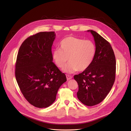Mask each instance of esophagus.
Here are the masks:
<instances>
[{"instance_id":"obj_1","label":"esophagus","mask_w":131,"mask_h":131,"mask_svg":"<svg viewBox=\"0 0 131 131\" xmlns=\"http://www.w3.org/2000/svg\"><path fill=\"white\" fill-rule=\"evenodd\" d=\"M66 77H67V80H69L71 79H72V77L70 76L69 75H66Z\"/></svg>"}]
</instances>
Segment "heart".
<instances>
[{
	"mask_svg": "<svg viewBox=\"0 0 131 131\" xmlns=\"http://www.w3.org/2000/svg\"><path fill=\"white\" fill-rule=\"evenodd\" d=\"M96 52V46L92 41L69 36L59 43V49L53 50L52 59L59 68L64 67L68 59L69 62L63 69L66 73L82 72L92 64Z\"/></svg>",
	"mask_w": 131,
	"mask_h": 131,
	"instance_id": "obj_1",
	"label": "heart"
}]
</instances>
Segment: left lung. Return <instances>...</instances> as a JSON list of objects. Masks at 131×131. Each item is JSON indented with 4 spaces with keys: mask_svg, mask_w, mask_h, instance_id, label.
<instances>
[{
    "mask_svg": "<svg viewBox=\"0 0 131 131\" xmlns=\"http://www.w3.org/2000/svg\"><path fill=\"white\" fill-rule=\"evenodd\" d=\"M96 52L91 65L74 78L78 82L77 97L82 103L93 106L103 101L115 80L116 59L110 43L92 30Z\"/></svg>",
    "mask_w": 131,
    "mask_h": 131,
    "instance_id": "left-lung-1",
    "label": "left lung"
}]
</instances>
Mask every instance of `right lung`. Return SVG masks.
Returning <instances> with one entry per match:
<instances>
[{
	"label": "right lung",
	"mask_w": 131,
	"mask_h": 131,
	"mask_svg": "<svg viewBox=\"0 0 131 131\" xmlns=\"http://www.w3.org/2000/svg\"><path fill=\"white\" fill-rule=\"evenodd\" d=\"M54 31H42L30 36L19 47L15 77L23 96L30 104L47 108L56 100L66 75L52 62L51 47Z\"/></svg>",
	"instance_id": "add662e5"
}]
</instances>
